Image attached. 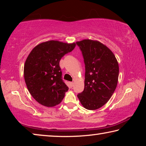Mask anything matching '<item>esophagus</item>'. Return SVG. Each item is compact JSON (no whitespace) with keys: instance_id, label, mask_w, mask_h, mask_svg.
Wrapping results in <instances>:
<instances>
[{"instance_id":"esophagus-1","label":"esophagus","mask_w":146,"mask_h":146,"mask_svg":"<svg viewBox=\"0 0 146 146\" xmlns=\"http://www.w3.org/2000/svg\"><path fill=\"white\" fill-rule=\"evenodd\" d=\"M70 86H71V87H72V86H73V82H70Z\"/></svg>"}]
</instances>
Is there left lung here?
<instances>
[{
    "label": "left lung",
    "instance_id": "8db88e82",
    "mask_svg": "<svg viewBox=\"0 0 146 146\" xmlns=\"http://www.w3.org/2000/svg\"><path fill=\"white\" fill-rule=\"evenodd\" d=\"M85 64L84 90L77 95L84 108H100L108 102L117 88L119 66L111 51L97 40L76 42Z\"/></svg>",
    "mask_w": 146,
    "mask_h": 146
}]
</instances>
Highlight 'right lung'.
<instances>
[{"label":"right lung","instance_id":"add662e5","mask_svg":"<svg viewBox=\"0 0 146 146\" xmlns=\"http://www.w3.org/2000/svg\"><path fill=\"white\" fill-rule=\"evenodd\" d=\"M75 46V42L46 41L35 47L27 57L24 80L29 92L41 105L53 107L62 100L68 87L62 79L59 62Z\"/></svg>","mask_w":146,"mask_h":146}]
</instances>
